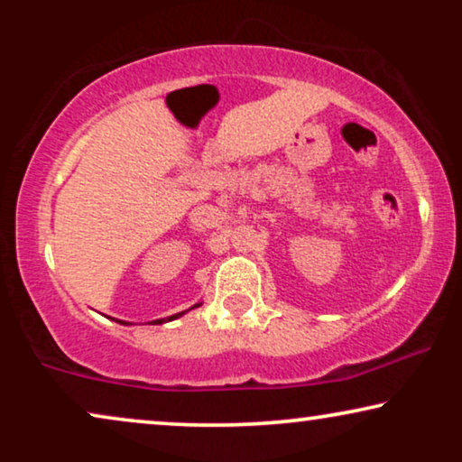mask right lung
<instances>
[{"mask_svg":"<svg viewBox=\"0 0 462 462\" xmlns=\"http://www.w3.org/2000/svg\"><path fill=\"white\" fill-rule=\"evenodd\" d=\"M201 305V302H198V305H193L191 309H195V307H199ZM187 311H180V313H176V315H170V318H163V319H155L153 321V326L155 324H163V321H172V319H176V318H180V315H185ZM117 321V319H116ZM119 324H125V321H119ZM125 326H128V324H125Z\"/></svg>","mask_w":462,"mask_h":462,"instance_id":"add662e5","label":"right lung"}]
</instances>
